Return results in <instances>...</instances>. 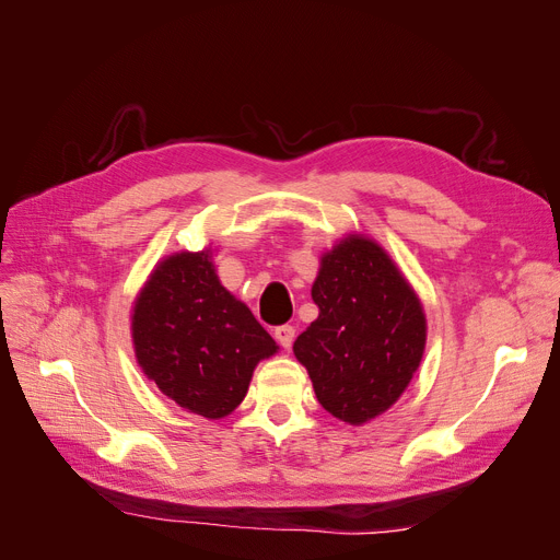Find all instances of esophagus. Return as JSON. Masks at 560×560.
Returning <instances> with one entry per match:
<instances>
[{"mask_svg": "<svg viewBox=\"0 0 560 560\" xmlns=\"http://www.w3.org/2000/svg\"><path fill=\"white\" fill-rule=\"evenodd\" d=\"M294 327L292 325H280V327H276V338H278V343L282 346V348H290L292 346V341H294Z\"/></svg>", "mask_w": 560, "mask_h": 560, "instance_id": "34e87169", "label": "esophagus"}]
</instances>
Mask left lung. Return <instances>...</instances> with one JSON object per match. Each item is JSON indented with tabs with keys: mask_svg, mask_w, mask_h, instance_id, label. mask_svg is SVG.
<instances>
[{
	"mask_svg": "<svg viewBox=\"0 0 560 560\" xmlns=\"http://www.w3.org/2000/svg\"><path fill=\"white\" fill-rule=\"evenodd\" d=\"M313 301L319 315L294 341L317 401L350 425L393 406L425 350V315L393 259L360 235L322 257Z\"/></svg>",
	"mask_w": 560,
	"mask_h": 560,
	"instance_id": "1",
	"label": "left lung"
}]
</instances>
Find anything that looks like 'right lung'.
<instances>
[{
  "instance_id": "1",
  "label": "right lung",
  "mask_w": 560,
  "mask_h": 560,
  "mask_svg": "<svg viewBox=\"0 0 560 560\" xmlns=\"http://www.w3.org/2000/svg\"><path fill=\"white\" fill-rule=\"evenodd\" d=\"M132 343L161 393L206 418L231 413L254 366L278 350L245 303L219 284L208 252L159 264L135 301Z\"/></svg>"
}]
</instances>
